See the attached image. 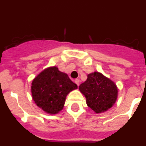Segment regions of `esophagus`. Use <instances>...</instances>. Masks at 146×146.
Here are the masks:
<instances>
[{
  "label": "esophagus",
  "instance_id": "34e87169",
  "mask_svg": "<svg viewBox=\"0 0 146 146\" xmlns=\"http://www.w3.org/2000/svg\"><path fill=\"white\" fill-rule=\"evenodd\" d=\"M74 82H75L76 84L77 85V86H80V80L79 79H76L75 80H74Z\"/></svg>",
  "mask_w": 146,
  "mask_h": 146
}]
</instances>
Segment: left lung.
Instances as JSON below:
<instances>
[{
	"instance_id": "left-lung-1",
	"label": "left lung",
	"mask_w": 146,
	"mask_h": 146,
	"mask_svg": "<svg viewBox=\"0 0 146 146\" xmlns=\"http://www.w3.org/2000/svg\"><path fill=\"white\" fill-rule=\"evenodd\" d=\"M86 98L88 106L96 113L107 111L114 105L118 98V88L113 80L102 73L94 72L79 86Z\"/></svg>"
}]
</instances>
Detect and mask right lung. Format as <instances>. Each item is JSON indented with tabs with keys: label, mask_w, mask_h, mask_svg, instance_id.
Wrapping results in <instances>:
<instances>
[{
	"label": "right lung",
	"mask_w": 146,
	"mask_h": 146,
	"mask_svg": "<svg viewBox=\"0 0 146 146\" xmlns=\"http://www.w3.org/2000/svg\"><path fill=\"white\" fill-rule=\"evenodd\" d=\"M31 88L37 106L45 113L55 115L63 110L66 96L77 86L55 66L40 72L33 80Z\"/></svg>",
	"instance_id": "obj_1"
}]
</instances>
